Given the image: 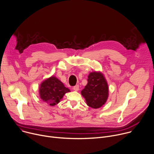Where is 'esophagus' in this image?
<instances>
[{
	"label": "esophagus",
	"instance_id": "34e87169",
	"mask_svg": "<svg viewBox=\"0 0 154 154\" xmlns=\"http://www.w3.org/2000/svg\"><path fill=\"white\" fill-rule=\"evenodd\" d=\"M73 90L75 91H78L79 90V85H76L73 87Z\"/></svg>",
	"mask_w": 154,
	"mask_h": 154
}]
</instances>
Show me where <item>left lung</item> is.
Returning a JSON list of instances; mask_svg holds the SVG:
<instances>
[{
    "mask_svg": "<svg viewBox=\"0 0 154 154\" xmlns=\"http://www.w3.org/2000/svg\"><path fill=\"white\" fill-rule=\"evenodd\" d=\"M87 84L81 91L86 104L94 109L102 107L109 97V87L106 79L101 72L94 71L88 75Z\"/></svg>",
    "mask_w": 154,
    "mask_h": 154,
    "instance_id": "8db88e82",
    "label": "left lung"
}]
</instances>
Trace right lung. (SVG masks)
Returning <instances> with one entry per match:
<instances>
[{
    "instance_id": "1",
    "label": "right lung",
    "mask_w": 154,
    "mask_h": 154,
    "mask_svg": "<svg viewBox=\"0 0 154 154\" xmlns=\"http://www.w3.org/2000/svg\"><path fill=\"white\" fill-rule=\"evenodd\" d=\"M39 91L40 98L50 106L57 104L64 95L70 91L54 76H51L42 81L40 84Z\"/></svg>"
}]
</instances>
